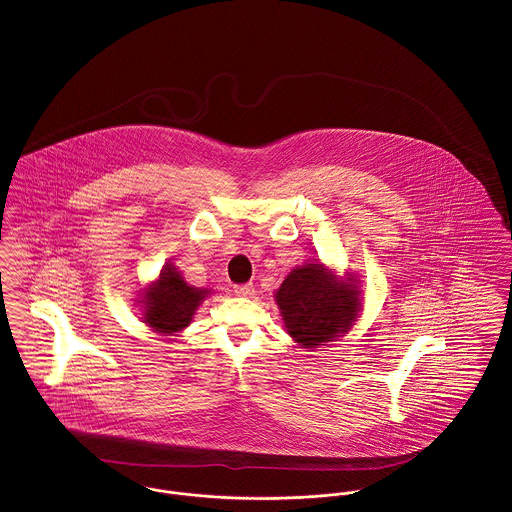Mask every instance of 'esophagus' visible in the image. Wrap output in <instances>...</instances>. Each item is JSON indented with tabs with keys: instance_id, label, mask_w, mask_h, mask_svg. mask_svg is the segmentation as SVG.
<instances>
[{
	"instance_id": "34e87169",
	"label": "esophagus",
	"mask_w": 512,
	"mask_h": 512,
	"mask_svg": "<svg viewBox=\"0 0 512 512\" xmlns=\"http://www.w3.org/2000/svg\"><path fill=\"white\" fill-rule=\"evenodd\" d=\"M234 292L237 296H253L255 294V286L251 282H245V284H236L234 286Z\"/></svg>"
}]
</instances>
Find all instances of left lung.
Segmentation results:
<instances>
[{
    "instance_id": "8db88e82",
    "label": "left lung",
    "mask_w": 512,
    "mask_h": 512,
    "mask_svg": "<svg viewBox=\"0 0 512 512\" xmlns=\"http://www.w3.org/2000/svg\"><path fill=\"white\" fill-rule=\"evenodd\" d=\"M353 280H339L321 263H306L286 276L276 304L290 337L306 349L333 341L351 329L360 312Z\"/></svg>"
}]
</instances>
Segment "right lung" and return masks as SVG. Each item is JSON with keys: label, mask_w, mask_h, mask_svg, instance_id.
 <instances>
[{"label": "right lung", "mask_w": 512, "mask_h": 512, "mask_svg": "<svg viewBox=\"0 0 512 512\" xmlns=\"http://www.w3.org/2000/svg\"><path fill=\"white\" fill-rule=\"evenodd\" d=\"M208 290L189 286L173 265H165L159 278L144 290V323L154 331L173 335L185 329Z\"/></svg>", "instance_id": "add662e5"}]
</instances>
